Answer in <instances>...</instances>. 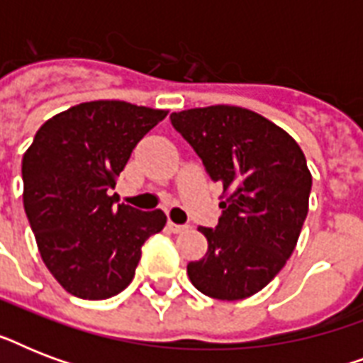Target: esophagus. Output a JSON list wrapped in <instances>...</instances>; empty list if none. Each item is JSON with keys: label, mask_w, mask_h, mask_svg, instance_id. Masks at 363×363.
<instances>
[{"label": "esophagus", "mask_w": 363, "mask_h": 363, "mask_svg": "<svg viewBox=\"0 0 363 363\" xmlns=\"http://www.w3.org/2000/svg\"><path fill=\"white\" fill-rule=\"evenodd\" d=\"M167 226H169V230L173 233H182L186 232L188 230V224H175V222H167Z\"/></svg>", "instance_id": "1"}]
</instances>
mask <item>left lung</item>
Listing matches in <instances>:
<instances>
[{"label": "left lung", "instance_id": "left-lung-1", "mask_svg": "<svg viewBox=\"0 0 363 363\" xmlns=\"http://www.w3.org/2000/svg\"><path fill=\"white\" fill-rule=\"evenodd\" d=\"M169 118L228 192L216 228H198L209 248L188 264V277L209 298H248L296 248L313 186L305 154L282 128L242 107L213 105Z\"/></svg>", "mask_w": 363, "mask_h": 363}]
</instances>
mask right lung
Masks as SVG:
<instances>
[{
	"label": "right lung",
	"instance_id": "1",
	"mask_svg": "<svg viewBox=\"0 0 363 363\" xmlns=\"http://www.w3.org/2000/svg\"><path fill=\"white\" fill-rule=\"evenodd\" d=\"M167 111L88 101L52 116L22 158L24 209L54 279L81 299L121 294L141 247L165 226L162 211H139L113 194L133 148Z\"/></svg>",
	"mask_w": 363,
	"mask_h": 363
}]
</instances>
